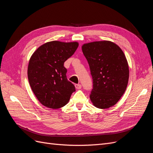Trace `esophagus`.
Instances as JSON below:
<instances>
[{"label":"esophagus","instance_id":"1","mask_svg":"<svg viewBox=\"0 0 153 153\" xmlns=\"http://www.w3.org/2000/svg\"><path fill=\"white\" fill-rule=\"evenodd\" d=\"M75 86L76 87V89H80L82 88V85L80 84H75Z\"/></svg>","mask_w":153,"mask_h":153}]
</instances>
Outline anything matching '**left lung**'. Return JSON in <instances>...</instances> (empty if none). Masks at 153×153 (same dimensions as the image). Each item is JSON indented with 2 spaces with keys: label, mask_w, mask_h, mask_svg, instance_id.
<instances>
[{
  "label": "left lung",
  "mask_w": 153,
  "mask_h": 153,
  "mask_svg": "<svg viewBox=\"0 0 153 153\" xmlns=\"http://www.w3.org/2000/svg\"><path fill=\"white\" fill-rule=\"evenodd\" d=\"M82 50L93 82L90 94L92 104L101 109L115 105L124 94L129 79L128 64L123 50L110 41L85 43Z\"/></svg>",
  "instance_id": "8db88e82"
}]
</instances>
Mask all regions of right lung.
I'll use <instances>...</instances> for the list:
<instances>
[{
    "label": "right lung",
    "instance_id": "add662e5",
    "mask_svg": "<svg viewBox=\"0 0 153 153\" xmlns=\"http://www.w3.org/2000/svg\"><path fill=\"white\" fill-rule=\"evenodd\" d=\"M78 47V42L53 41L40 46L32 55L27 75L32 91L43 105L52 109L61 108L75 91L67 79L64 63Z\"/></svg>",
    "mask_w": 153,
    "mask_h": 153
}]
</instances>
